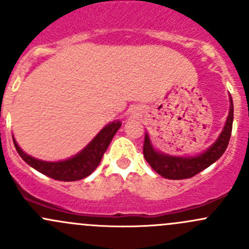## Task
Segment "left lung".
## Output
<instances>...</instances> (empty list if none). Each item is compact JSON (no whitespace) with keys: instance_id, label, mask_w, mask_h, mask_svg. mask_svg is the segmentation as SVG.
Instances as JSON below:
<instances>
[{"instance_id":"8db88e82","label":"left lung","mask_w":249,"mask_h":249,"mask_svg":"<svg viewBox=\"0 0 249 249\" xmlns=\"http://www.w3.org/2000/svg\"><path fill=\"white\" fill-rule=\"evenodd\" d=\"M232 120H233V104L232 99L230 96V109L228 115L227 123L223 129L222 134L218 137V140L208 148L206 152L197 157L192 158H177L171 155L161 154L157 152L150 144V141L148 135L145 134L144 143H143V155L147 160L148 164L152 166L155 172L159 173L162 177L167 179H185V178H192L202 170L207 169L208 166L217 161L227 149L229 144L230 136H231L232 130Z\"/></svg>"}]
</instances>
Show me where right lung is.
<instances>
[{
  "label": "right lung",
  "mask_w": 249,
  "mask_h": 249,
  "mask_svg": "<svg viewBox=\"0 0 249 249\" xmlns=\"http://www.w3.org/2000/svg\"><path fill=\"white\" fill-rule=\"evenodd\" d=\"M122 126L120 122H113L105 126L101 131L97 134L84 149L73 158L69 160L57 162L42 161V160L35 159V158L27 155L21 148L18 145L16 140L13 139L14 145H16L17 152L20 157L24 159L26 164L34 167L38 172L43 173L48 177L53 178L55 180H62V182H72V180H79L88 177L94 172V170L99 166L105 152L108 148L110 141L118 129Z\"/></svg>",
  "instance_id": "right-lung-1"
}]
</instances>
